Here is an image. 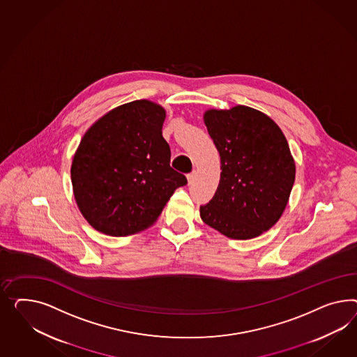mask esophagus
<instances>
[{"instance_id":"1","label":"esophagus","mask_w":357,"mask_h":357,"mask_svg":"<svg viewBox=\"0 0 357 357\" xmlns=\"http://www.w3.org/2000/svg\"><path fill=\"white\" fill-rule=\"evenodd\" d=\"M195 179H196V172H192V173H190L188 175H187V181H188V184H192Z\"/></svg>"}]
</instances>
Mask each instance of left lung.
Returning <instances> with one entry per match:
<instances>
[{
    "mask_svg": "<svg viewBox=\"0 0 357 357\" xmlns=\"http://www.w3.org/2000/svg\"><path fill=\"white\" fill-rule=\"evenodd\" d=\"M204 123L220 152L222 173L200 217L231 239L260 236L280 220L295 182L287 139L270 116L250 106L209 109Z\"/></svg>",
    "mask_w": 357,
    "mask_h": 357,
    "instance_id": "obj_1",
    "label": "left lung"
}]
</instances>
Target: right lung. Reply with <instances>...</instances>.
Instances as JSON below:
<instances>
[{
    "label": "right lung",
    "instance_id": "right-lung-1",
    "mask_svg": "<svg viewBox=\"0 0 357 357\" xmlns=\"http://www.w3.org/2000/svg\"><path fill=\"white\" fill-rule=\"evenodd\" d=\"M165 118L162 106L136 100L107 112L82 137L71 183L79 211L97 231L110 236L143 231L174 191L187 184L170 166Z\"/></svg>",
    "mask_w": 357,
    "mask_h": 357
}]
</instances>
